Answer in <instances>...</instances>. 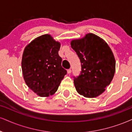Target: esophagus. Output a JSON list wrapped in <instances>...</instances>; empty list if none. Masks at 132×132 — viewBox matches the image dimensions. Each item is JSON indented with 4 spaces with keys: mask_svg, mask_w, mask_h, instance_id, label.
Instances as JSON below:
<instances>
[{
    "mask_svg": "<svg viewBox=\"0 0 132 132\" xmlns=\"http://www.w3.org/2000/svg\"><path fill=\"white\" fill-rule=\"evenodd\" d=\"M67 73L69 74H70L71 73V69H69V70H67Z\"/></svg>",
    "mask_w": 132,
    "mask_h": 132,
    "instance_id": "1",
    "label": "esophagus"
}]
</instances>
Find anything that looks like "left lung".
Listing matches in <instances>:
<instances>
[{
    "instance_id": "1",
    "label": "left lung",
    "mask_w": 132,
    "mask_h": 132,
    "mask_svg": "<svg viewBox=\"0 0 132 132\" xmlns=\"http://www.w3.org/2000/svg\"><path fill=\"white\" fill-rule=\"evenodd\" d=\"M78 56L81 72L74 78L78 93L86 98H95L111 83L116 70V61L111 49L103 39L92 33L70 42Z\"/></svg>"
}]
</instances>
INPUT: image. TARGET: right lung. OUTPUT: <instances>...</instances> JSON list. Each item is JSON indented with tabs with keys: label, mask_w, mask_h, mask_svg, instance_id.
I'll use <instances>...</instances> for the list:
<instances>
[{
	"label": "right lung",
	"mask_w": 132,
	"mask_h": 132,
	"mask_svg": "<svg viewBox=\"0 0 132 132\" xmlns=\"http://www.w3.org/2000/svg\"><path fill=\"white\" fill-rule=\"evenodd\" d=\"M61 43L50 34L37 37L24 48L21 67L27 86L40 97L53 95L67 74L59 55Z\"/></svg>",
	"instance_id": "add662e5"
}]
</instances>
